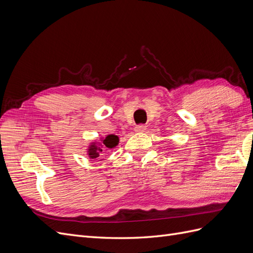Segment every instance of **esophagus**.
<instances>
[{
	"label": "esophagus",
	"instance_id": "34e87169",
	"mask_svg": "<svg viewBox=\"0 0 253 253\" xmlns=\"http://www.w3.org/2000/svg\"><path fill=\"white\" fill-rule=\"evenodd\" d=\"M147 128V126H144V125H138V126H135V132H143L144 129Z\"/></svg>",
	"mask_w": 253,
	"mask_h": 253
}]
</instances>
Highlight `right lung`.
<instances>
[{
	"label": "right lung",
	"mask_w": 253,
	"mask_h": 253,
	"mask_svg": "<svg viewBox=\"0 0 253 253\" xmlns=\"http://www.w3.org/2000/svg\"><path fill=\"white\" fill-rule=\"evenodd\" d=\"M118 141H119V139H118V137L116 135H109L103 139L102 143H103V145H105L106 148L111 149V148L116 147V145L118 144ZM99 145H102V144L99 143ZM101 152H102V149L99 148L98 145H95V144L90 145L89 149H88V156L90 158H97V157L100 156Z\"/></svg>",
	"instance_id": "right-lung-1"
}]
</instances>
